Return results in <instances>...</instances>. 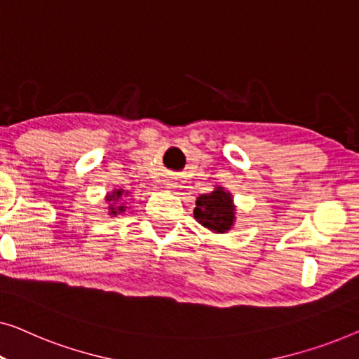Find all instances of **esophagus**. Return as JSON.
Masks as SVG:
<instances>
[{"label":"esophagus","mask_w":359,"mask_h":359,"mask_svg":"<svg viewBox=\"0 0 359 359\" xmlns=\"http://www.w3.org/2000/svg\"><path fill=\"white\" fill-rule=\"evenodd\" d=\"M165 185H168V187H175V182L172 179H168V180H165Z\"/></svg>","instance_id":"34e87169"}]
</instances>
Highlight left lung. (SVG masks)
<instances>
[{"instance_id": "1", "label": "left lung", "mask_w": 359, "mask_h": 359, "mask_svg": "<svg viewBox=\"0 0 359 359\" xmlns=\"http://www.w3.org/2000/svg\"><path fill=\"white\" fill-rule=\"evenodd\" d=\"M195 219L200 224L215 232H226L234 223V208H232L231 194L218 187L211 194L201 195L196 198V208L194 210Z\"/></svg>"}]
</instances>
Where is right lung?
<instances>
[{
    "label": "right lung",
    "mask_w": 359,
    "mask_h": 359,
    "mask_svg": "<svg viewBox=\"0 0 359 359\" xmlns=\"http://www.w3.org/2000/svg\"><path fill=\"white\" fill-rule=\"evenodd\" d=\"M120 195H122V190H118V191H115V195H110L109 196V201L110 200H117V198H120ZM110 210H112V211H110V213H117V211H118V213H122V211H125V208H123V206H118V208H114V205L112 206H110Z\"/></svg>",
    "instance_id": "obj_1"
}]
</instances>
